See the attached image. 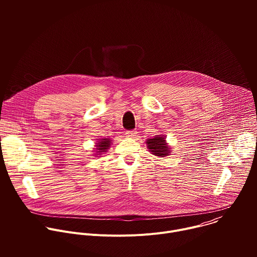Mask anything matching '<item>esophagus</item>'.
<instances>
[{
	"label": "esophagus",
	"instance_id": "obj_1",
	"mask_svg": "<svg viewBox=\"0 0 257 257\" xmlns=\"http://www.w3.org/2000/svg\"><path fill=\"white\" fill-rule=\"evenodd\" d=\"M136 134H137V131H135V130L127 131V132L125 133V135H126L128 138H135V137H136Z\"/></svg>",
	"mask_w": 257,
	"mask_h": 257
}]
</instances>
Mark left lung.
<instances>
[{
	"label": "left lung",
	"mask_w": 257,
	"mask_h": 257,
	"mask_svg": "<svg viewBox=\"0 0 257 257\" xmlns=\"http://www.w3.org/2000/svg\"><path fill=\"white\" fill-rule=\"evenodd\" d=\"M151 154L158 158H165L171 155V146L166 141L164 135H156L145 141Z\"/></svg>",
	"instance_id": "obj_1"
}]
</instances>
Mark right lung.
<instances>
[{
  "label": "right lung",
  "instance_id": "add662e5",
  "mask_svg": "<svg viewBox=\"0 0 257 257\" xmlns=\"http://www.w3.org/2000/svg\"><path fill=\"white\" fill-rule=\"evenodd\" d=\"M112 144L111 138H100L95 143V156H100L102 153H106V151L109 149V146Z\"/></svg>",
  "mask_w": 257,
  "mask_h": 257
}]
</instances>
